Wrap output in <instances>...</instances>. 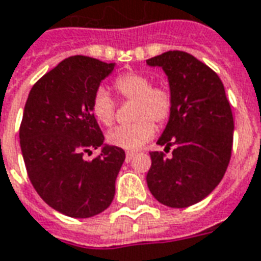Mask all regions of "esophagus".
I'll return each mask as SVG.
<instances>
[{
	"mask_svg": "<svg viewBox=\"0 0 261 261\" xmlns=\"http://www.w3.org/2000/svg\"><path fill=\"white\" fill-rule=\"evenodd\" d=\"M136 155H137L136 152H133V151H128V152L125 154V161L130 162L131 160H133V158H134V156H136Z\"/></svg>",
	"mask_w": 261,
	"mask_h": 261,
	"instance_id": "esophagus-1",
	"label": "esophagus"
}]
</instances>
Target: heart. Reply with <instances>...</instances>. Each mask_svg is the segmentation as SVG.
<instances>
[{
  "instance_id": "1",
  "label": "heart",
  "mask_w": 261,
  "mask_h": 261,
  "mask_svg": "<svg viewBox=\"0 0 261 261\" xmlns=\"http://www.w3.org/2000/svg\"><path fill=\"white\" fill-rule=\"evenodd\" d=\"M113 86L120 99L136 101L134 120L137 121L113 128L107 133L106 140L118 148H140L155 134L154 121L158 125H165L169 121L174 110L172 92L165 85H152L149 76L138 72L118 74ZM90 110L99 124L110 127L116 118L117 103L107 90L99 89L93 94Z\"/></svg>"
}]
</instances>
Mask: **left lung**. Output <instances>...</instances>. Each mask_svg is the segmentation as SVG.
I'll return each instance as SVG.
<instances>
[{
	"label": "left lung",
	"mask_w": 261,
	"mask_h": 261,
	"mask_svg": "<svg viewBox=\"0 0 261 261\" xmlns=\"http://www.w3.org/2000/svg\"><path fill=\"white\" fill-rule=\"evenodd\" d=\"M168 76L174 110L156 144L172 149L167 158L152 151L147 185L169 207L198 203L219 185L233 145V114L219 76L182 50H169L147 61Z\"/></svg>",
	"instance_id": "1"
}]
</instances>
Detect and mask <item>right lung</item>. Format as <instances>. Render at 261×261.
Segmentation results:
<instances>
[{
  "label": "right lung",
  "mask_w": 261,
  "mask_h": 261,
  "mask_svg": "<svg viewBox=\"0 0 261 261\" xmlns=\"http://www.w3.org/2000/svg\"><path fill=\"white\" fill-rule=\"evenodd\" d=\"M114 63L70 56L43 74L29 92L19 143L31 184L55 211L92 218L110 206L123 148L105 145L100 155L85 154L103 145L105 136L90 101Z\"/></svg>",
  "instance_id": "add662e5"
}]
</instances>
